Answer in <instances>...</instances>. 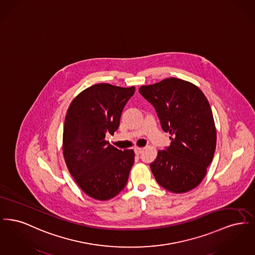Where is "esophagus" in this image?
Wrapping results in <instances>:
<instances>
[{"mask_svg":"<svg viewBox=\"0 0 255 255\" xmlns=\"http://www.w3.org/2000/svg\"><path fill=\"white\" fill-rule=\"evenodd\" d=\"M133 151H134L135 155H139V154L142 152V148H140V147H135V148L133 149Z\"/></svg>","mask_w":255,"mask_h":255,"instance_id":"obj_1","label":"esophagus"}]
</instances>
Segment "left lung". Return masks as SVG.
I'll list each match as a JSON object with an SVG mask.
<instances>
[{
    "instance_id": "8db88e82",
    "label": "left lung",
    "mask_w": 255,
    "mask_h": 255,
    "mask_svg": "<svg viewBox=\"0 0 255 255\" xmlns=\"http://www.w3.org/2000/svg\"><path fill=\"white\" fill-rule=\"evenodd\" d=\"M139 94L156 110L161 128L169 133L171 144L158 150L150 164L160 186L184 193L204 180L216 148V128L204 93L194 84L170 77L141 86Z\"/></svg>"
}]
</instances>
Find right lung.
I'll return each mask as SVG.
<instances>
[{
	"instance_id": "right-lung-1",
	"label": "right lung",
	"mask_w": 255,
	"mask_h": 255,
	"mask_svg": "<svg viewBox=\"0 0 255 255\" xmlns=\"http://www.w3.org/2000/svg\"><path fill=\"white\" fill-rule=\"evenodd\" d=\"M134 87L100 83L72 101L64 124L63 155L78 186L89 197L106 201L125 187L134 161L133 150H119L105 139L120 126Z\"/></svg>"
}]
</instances>
